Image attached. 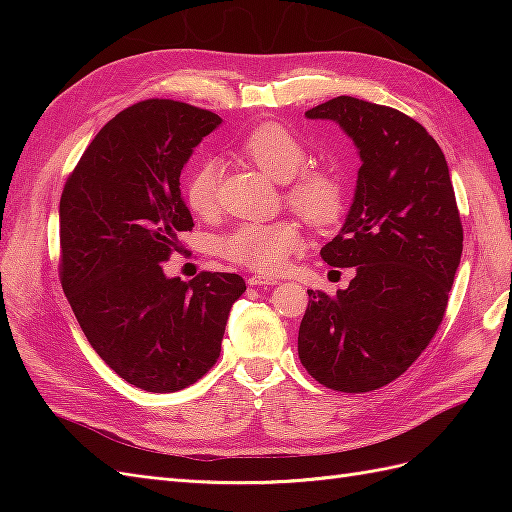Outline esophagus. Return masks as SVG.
<instances>
[{
    "mask_svg": "<svg viewBox=\"0 0 512 512\" xmlns=\"http://www.w3.org/2000/svg\"><path fill=\"white\" fill-rule=\"evenodd\" d=\"M247 284H250V286H273V284H277V277L258 273V275L247 277Z\"/></svg>",
    "mask_w": 512,
    "mask_h": 512,
    "instance_id": "1",
    "label": "esophagus"
}]
</instances>
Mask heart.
Segmentation results:
<instances>
[{
  "label": "heart",
  "mask_w": 512,
  "mask_h": 512,
  "mask_svg": "<svg viewBox=\"0 0 512 512\" xmlns=\"http://www.w3.org/2000/svg\"><path fill=\"white\" fill-rule=\"evenodd\" d=\"M241 151L260 170L277 181H286L284 200L312 226L335 224L346 209V183L339 170L322 164H307L309 151L301 138L280 123H260L247 132ZM220 164L200 162L185 181V200L196 215H211L218 207ZM303 235L297 222H243L215 239L218 254L245 269L275 271L301 252Z\"/></svg>",
  "instance_id": "heart-1"
}]
</instances>
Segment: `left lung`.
<instances>
[{"label": "left lung", "instance_id": "8db88e82", "mask_svg": "<svg viewBox=\"0 0 512 512\" xmlns=\"http://www.w3.org/2000/svg\"><path fill=\"white\" fill-rule=\"evenodd\" d=\"M333 119L361 153L348 220L320 250L354 267L346 290H307L299 359L342 393L393 382L421 356L446 314L463 250V226L440 145L397 108L339 96L305 111Z\"/></svg>", "mask_w": 512, "mask_h": 512}]
</instances>
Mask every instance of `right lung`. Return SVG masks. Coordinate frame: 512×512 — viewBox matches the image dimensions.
<instances>
[{"label":"right lung","instance_id":"obj_1","mask_svg":"<svg viewBox=\"0 0 512 512\" xmlns=\"http://www.w3.org/2000/svg\"><path fill=\"white\" fill-rule=\"evenodd\" d=\"M220 117L149 98L89 143L59 200V280L81 329L117 376L149 393L203 378L222 350L237 273L168 280L164 262L194 226L179 177Z\"/></svg>","mask_w":512,"mask_h":512}]
</instances>
